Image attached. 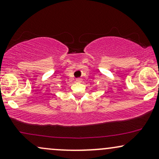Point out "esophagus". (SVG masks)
<instances>
[{
	"instance_id": "1",
	"label": "esophagus",
	"mask_w": 159,
	"mask_h": 159,
	"mask_svg": "<svg viewBox=\"0 0 159 159\" xmlns=\"http://www.w3.org/2000/svg\"><path fill=\"white\" fill-rule=\"evenodd\" d=\"M76 82H81V79H80V78H77V79H76Z\"/></svg>"
}]
</instances>
